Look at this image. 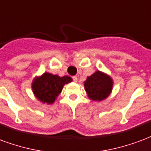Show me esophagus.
Instances as JSON below:
<instances>
[{
	"instance_id": "34e87169",
	"label": "esophagus",
	"mask_w": 151,
	"mask_h": 151,
	"mask_svg": "<svg viewBox=\"0 0 151 151\" xmlns=\"http://www.w3.org/2000/svg\"><path fill=\"white\" fill-rule=\"evenodd\" d=\"M72 79H73V81L74 82H77V80H78V78L76 76H73L72 77Z\"/></svg>"
}]
</instances>
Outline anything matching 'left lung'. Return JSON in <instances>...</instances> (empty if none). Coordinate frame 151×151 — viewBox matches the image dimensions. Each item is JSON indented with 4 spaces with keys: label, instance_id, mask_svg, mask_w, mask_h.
Wrapping results in <instances>:
<instances>
[{
    "label": "left lung",
    "instance_id": "obj_1",
    "mask_svg": "<svg viewBox=\"0 0 151 151\" xmlns=\"http://www.w3.org/2000/svg\"><path fill=\"white\" fill-rule=\"evenodd\" d=\"M113 81L109 76L96 71L92 76L87 77L84 88L89 99L92 101H103L110 95Z\"/></svg>",
    "mask_w": 151,
    "mask_h": 151
}]
</instances>
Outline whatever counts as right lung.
Instances as JSON below:
<instances>
[{
	"label": "right lung",
	"instance_id": "obj_1",
	"mask_svg": "<svg viewBox=\"0 0 151 151\" xmlns=\"http://www.w3.org/2000/svg\"><path fill=\"white\" fill-rule=\"evenodd\" d=\"M72 81L70 76L60 77L45 72L41 76L36 77L32 83V90L38 101L48 104H53L62 92L66 83Z\"/></svg>",
	"mask_w": 151,
	"mask_h": 151
}]
</instances>
